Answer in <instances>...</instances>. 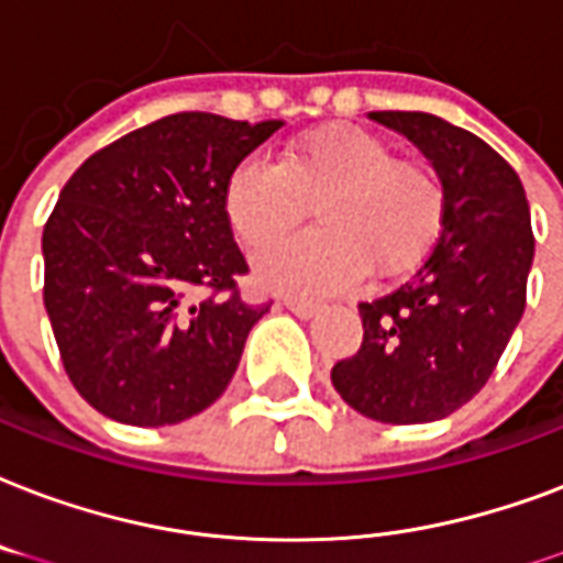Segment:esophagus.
Returning a JSON list of instances; mask_svg holds the SVG:
<instances>
[{
  "instance_id": "obj_1",
  "label": "esophagus",
  "mask_w": 563,
  "mask_h": 563,
  "mask_svg": "<svg viewBox=\"0 0 563 563\" xmlns=\"http://www.w3.org/2000/svg\"><path fill=\"white\" fill-rule=\"evenodd\" d=\"M282 305H285L287 311H294L296 317H313V313L320 311V302L302 299V296H282Z\"/></svg>"
}]
</instances>
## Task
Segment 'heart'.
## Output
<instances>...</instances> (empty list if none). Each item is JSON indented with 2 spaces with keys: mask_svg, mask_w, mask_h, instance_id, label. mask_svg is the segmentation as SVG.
<instances>
[{
  "mask_svg": "<svg viewBox=\"0 0 563 563\" xmlns=\"http://www.w3.org/2000/svg\"><path fill=\"white\" fill-rule=\"evenodd\" d=\"M313 205L317 229L255 261L264 285L296 294H338L367 273L413 267L434 246L446 190L420 161L355 125H325L278 152L276 167L246 158L222 190V211L246 250H264L299 225Z\"/></svg>",
  "mask_w": 563,
  "mask_h": 563,
  "instance_id": "heart-1",
  "label": "heart"
}]
</instances>
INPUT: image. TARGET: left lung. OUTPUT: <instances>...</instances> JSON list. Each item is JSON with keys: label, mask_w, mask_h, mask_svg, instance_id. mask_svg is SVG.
I'll return each instance as SVG.
<instances>
[{"label": "left lung", "mask_w": 563, "mask_h": 563, "mask_svg": "<svg viewBox=\"0 0 563 563\" xmlns=\"http://www.w3.org/2000/svg\"><path fill=\"white\" fill-rule=\"evenodd\" d=\"M369 117L434 164L446 217L417 278L358 305L364 341L331 367V385L369 420L431 422L487 385L520 322L534 258L529 202L511 164L467 129L422 111Z\"/></svg>", "instance_id": "8db88e82"}]
</instances>
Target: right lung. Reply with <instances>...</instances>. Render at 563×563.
Returning <instances> with one entry per match:
<instances>
[{"label":"right lung","instance_id":"1","mask_svg":"<svg viewBox=\"0 0 563 563\" xmlns=\"http://www.w3.org/2000/svg\"><path fill=\"white\" fill-rule=\"evenodd\" d=\"M278 129L181 111L108 143L69 176L43 229V305L69 382L99 413L173 426L232 382L269 299L241 296L250 264L222 190Z\"/></svg>","mask_w":563,"mask_h":563}]
</instances>
